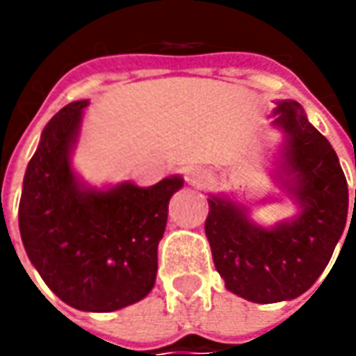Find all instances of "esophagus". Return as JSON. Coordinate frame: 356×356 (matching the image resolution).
<instances>
[{
    "mask_svg": "<svg viewBox=\"0 0 356 356\" xmlns=\"http://www.w3.org/2000/svg\"><path fill=\"white\" fill-rule=\"evenodd\" d=\"M186 180H188V184L194 186V188H206L212 182V176L206 168H190L186 172Z\"/></svg>",
    "mask_w": 356,
    "mask_h": 356,
    "instance_id": "esophagus-1",
    "label": "esophagus"
}]
</instances>
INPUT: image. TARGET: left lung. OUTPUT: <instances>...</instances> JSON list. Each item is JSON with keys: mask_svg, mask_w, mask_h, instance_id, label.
Wrapping results in <instances>:
<instances>
[{"mask_svg": "<svg viewBox=\"0 0 356 356\" xmlns=\"http://www.w3.org/2000/svg\"><path fill=\"white\" fill-rule=\"evenodd\" d=\"M271 117V127L283 134L273 178L297 213L273 226H259L241 202L210 194L206 218L213 266L226 289L253 303L289 301L305 293L325 271L349 213V188L339 158L309 122L303 106L277 101Z\"/></svg>", "mask_w": 356, "mask_h": 356, "instance_id": "1", "label": "left lung"}]
</instances>
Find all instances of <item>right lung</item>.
Wrapping results in <instances>:
<instances>
[{
	"label": "right lung",
	"instance_id": "obj_1",
	"mask_svg": "<svg viewBox=\"0 0 356 356\" xmlns=\"http://www.w3.org/2000/svg\"><path fill=\"white\" fill-rule=\"evenodd\" d=\"M89 101L63 106L27 164L19 232L29 261L67 305L111 313L152 291L168 202L184 186L174 174L154 186L95 188L73 168Z\"/></svg>",
	"mask_w": 356,
	"mask_h": 356
}]
</instances>
